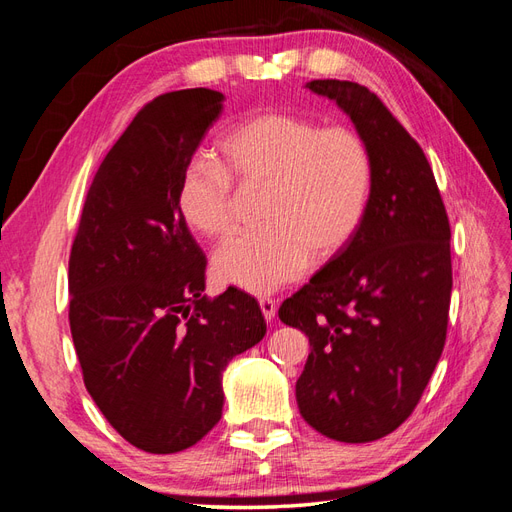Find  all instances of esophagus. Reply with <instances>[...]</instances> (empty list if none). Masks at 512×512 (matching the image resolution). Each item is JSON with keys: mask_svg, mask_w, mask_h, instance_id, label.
I'll use <instances>...</instances> for the list:
<instances>
[{"mask_svg": "<svg viewBox=\"0 0 512 512\" xmlns=\"http://www.w3.org/2000/svg\"><path fill=\"white\" fill-rule=\"evenodd\" d=\"M258 303H260V309H262V316H265V320H267V322H271V320L275 318V314H277V305H275V301L265 297V299H260Z\"/></svg>", "mask_w": 512, "mask_h": 512, "instance_id": "obj_1", "label": "esophagus"}]
</instances>
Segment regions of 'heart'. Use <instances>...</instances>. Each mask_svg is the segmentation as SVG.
Here are the masks:
<instances>
[{"label":"heart","mask_w":512,"mask_h":512,"mask_svg":"<svg viewBox=\"0 0 512 512\" xmlns=\"http://www.w3.org/2000/svg\"><path fill=\"white\" fill-rule=\"evenodd\" d=\"M224 164L185 162L177 205L200 235H220L232 218V177L267 183L262 222L235 230L215 247L218 280L267 294L299 280L318 258L339 254L356 237L374 190V158L346 126L322 128L290 113H262L237 123L220 143Z\"/></svg>","instance_id":"heart-1"}]
</instances>
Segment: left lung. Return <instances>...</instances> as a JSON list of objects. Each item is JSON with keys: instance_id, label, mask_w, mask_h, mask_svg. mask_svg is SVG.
Segmentation results:
<instances>
[{"instance_id": "left-lung-1", "label": "left lung", "mask_w": 512, "mask_h": 512, "mask_svg": "<svg viewBox=\"0 0 512 512\" xmlns=\"http://www.w3.org/2000/svg\"><path fill=\"white\" fill-rule=\"evenodd\" d=\"M354 123L374 158V190L356 237L280 307L309 337L297 380L305 421L339 442H374L416 408L446 342L451 226L436 177L376 94L309 81Z\"/></svg>"}]
</instances>
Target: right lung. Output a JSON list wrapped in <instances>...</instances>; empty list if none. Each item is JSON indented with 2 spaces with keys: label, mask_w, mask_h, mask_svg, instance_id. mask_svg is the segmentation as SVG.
<instances>
[{
  "label": "right lung",
  "mask_w": 512,
  "mask_h": 512,
  "mask_svg": "<svg viewBox=\"0 0 512 512\" xmlns=\"http://www.w3.org/2000/svg\"><path fill=\"white\" fill-rule=\"evenodd\" d=\"M205 87L149 102L106 153L72 243L70 331L108 423L145 453L194 446L222 418V374L267 333L258 301L205 294L179 175L224 108Z\"/></svg>",
  "instance_id": "obj_1"
}]
</instances>
